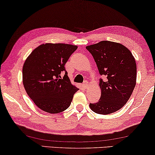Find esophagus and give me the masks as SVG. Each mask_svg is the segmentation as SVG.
Masks as SVG:
<instances>
[{
	"instance_id": "34e87169",
	"label": "esophagus",
	"mask_w": 155,
	"mask_h": 155,
	"mask_svg": "<svg viewBox=\"0 0 155 155\" xmlns=\"http://www.w3.org/2000/svg\"><path fill=\"white\" fill-rule=\"evenodd\" d=\"M82 86H83V87L85 88V89H87V88L88 87V86H89V85H88V82H86V81L84 82L83 84H82Z\"/></svg>"
}]
</instances>
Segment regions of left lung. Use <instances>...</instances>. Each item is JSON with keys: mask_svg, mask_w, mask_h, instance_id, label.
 Instances as JSON below:
<instances>
[{"mask_svg": "<svg viewBox=\"0 0 155 155\" xmlns=\"http://www.w3.org/2000/svg\"><path fill=\"white\" fill-rule=\"evenodd\" d=\"M97 69L105 80H100L101 97L90 107L95 113L108 114L117 111L130 99L136 85L135 59L122 44L103 41L87 45Z\"/></svg>", "mask_w": 155, "mask_h": 155, "instance_id": "left-lung-1", "label": "left lung"}]
</instances>
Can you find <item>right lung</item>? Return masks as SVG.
I'll use <instances>...</instances> for the list:
<instances>
[{
	"instance_id": "obj_1",
	"label": "right lung",
	"mask_w": 155,
	"mask_h": 155,
	"mask_svg": "<svg viewBox=\"0 0 155 155\" xmlns=\"http://www.w3.org/2000/svg\"><path fill=\"white\" fill-rule=\"evenodd\" d=\"M78 46L64 43L42 44L26 58L23 67V83L38 108L57 114L69 107L78 88L70 82L65 64ZM66 72L63 79L60 73Z\"/></svg>"
}]
</instances>
